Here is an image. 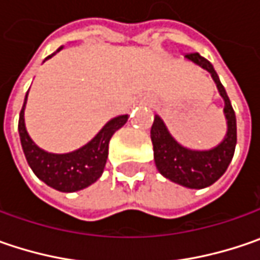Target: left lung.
<instances>
[{"label":"left lung","mask_w":260,"mask_h":260,"mask_svg":"<svg viewBox=\"0 0 260 260\" xmlns=\"http://www.w3.org/2000/svg\"><path fill=\"white\" fill-rule=\"evenodd\" d=\"M185 58L189 62L195 63L211 74L221 99L224 100L227 132L218 145L209 150H192L176 141L175 137L167 129L163 119L155 115L151 126L154 161L157 170L166 179L187 189H204L215 183L225 173L229 164L232 163L237 142L236 113L212 63L199 53H189Z\"/></svg>","instance_id":"1"}]
</instances>
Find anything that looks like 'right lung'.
Here are the masks:
<instances>
[{"label": "right lung", "mask_w": 260, "mask_h": 260, "mask_svg": "<svg viewBox=\"0 0 260 260\" xmlns=\"http://www.w3.org/2000/svg\"><path fill=\"white\" fill-rule=\"evenodd\" d=\"M62 48L63 46H61L46 59L52 58ZM27 94L28 91L26 93L24 103L20 112L18 135H20L23 152L33 173L48 186L53 187L59 192H77L93 185L105 170L109 154V141L112 135L126 123L129 116L119 115L116 118L110 119L97 132L93 140H90L78 150L63 152V154H55V152L45 151L43 148L38 147L28 135L24 123V109L27 103Z\"/></svg>", "instance_id": "add662e5"}]
</instances>
